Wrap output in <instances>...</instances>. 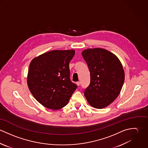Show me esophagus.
<instances>
[{
  "instance_id": "1",
  "label": "esophagus",
  "mask_w": 148,
  "mask_h": 148,
  "mask_svg": "<svg viewBox=\"0 0 148 148\" xmlns=\"http://www.w3.org/2000/svg\"><path fill=\"white\" fill-rule=\"evenodd\" d=\"M76 84H77V86H80V82H77V83H76Z\"/></svg>"
}]
</instances>
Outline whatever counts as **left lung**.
Returning <instances> with one entry per match:
<instances>
[{"label":"left lung","instance_id":"obj_1","mask_svg":"<svg viewBox=\"0 0 148 148\" xmlns=\"http://www.w3.org/2000/svg\"><path fill=\"white\" fill-rule=\"evenodd\" d=\"M88 65L90 82L84 91L88 103L102 109L119 95L125 80L123 65L118 58L103 48H89L82 52Z\"/></svg>","mask_w":148,"mask_h":148}]
</instances>
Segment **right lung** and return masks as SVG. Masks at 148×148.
Here are the masks:
<instances>
[{
    "label": "right lung",
    "mask_w": 148,
    "mask_h": 148,
    "mask_svg": "<svg viewBox=\"0 0 148 148\" xmlns=\"http://www.w3.org/2000/svg\"><path fill=\"white\" fill-rule=\"evenodd\" d=\"M75 50H53L32 59L27 75L28 88L35 99L47 108L66 106L77 85L70 80L69 64Z\"/></svg>",
    "instance_id": "right-lung-1"
}]
</instances>
